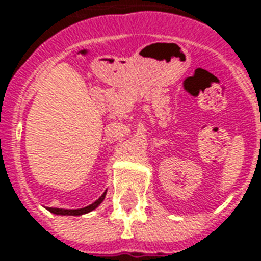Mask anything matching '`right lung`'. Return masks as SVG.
<instances>
[{
	"mask_svg": "<svg viewBox=\"0 0 261 261\" xmlns=\"http://www.w3.org/2000/svg\"><path fill=\"white\" fill-rule=\"evenodd\" d=\"M105 196H106V193H103L102 196L97 198L96 201L92 202L91 205H88L85 208H80V210H63V208H48V211L53 214H57V215H82V214H86L92 211V210H95V208L100 204V202L105 200Z\"/></svg>",
	"mask_w": 261,
	"mask_h": 261,
	"instance_id": "1",
	"label": "right lung"
}]
</instances>
